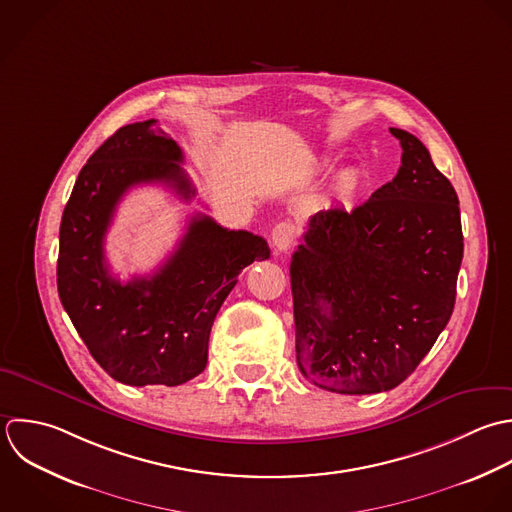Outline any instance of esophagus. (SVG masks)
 Returning <instances> with one entry per match:
<instances>
[{
	"instance_id": "obj_1",
	"label": "esophagus",
	"mask_w": 512,
	"mask_h": 512,
	"mask_svg": "<svg viewBox=\"0 0 512 512\" xmlns=\"http://www.w3.org/2000/svg\"><path fill=\"white\" fill-rule=\"evenodd\" d=\"M271 241H273V247L277 251H281V253L289 251L297 241V227L291 221L277 223L273 233H271Z\"/></svg>"
}]
</instances>
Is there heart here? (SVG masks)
I'll return each mask as SVG.
<instances>
[{
  "label": "heart",
  "instance_id": "1",
  "mask_svg": "<svg viewBox=\"0 0 512 512\" xmlns=\"http://www.w3.org/2000/svg\"><path fill=\"white\" fill-rule=\"evenodd\" d=\"M357 183H359V175L355 173V171H343L339 177H337V191L339 193H351V191H355V187H357Z\"/></svg>",
  "mask_w": 512,
  "mask_h": 512
}]
</instances>
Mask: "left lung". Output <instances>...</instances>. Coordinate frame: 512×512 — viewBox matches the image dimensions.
Wrapping results in <instances>:
<instances>
[{"label":"left lung","mask_w":512,"mask_h":512,"mask_svg":"<svg viewBox=\"0 0 512 512\" xmlns=\"http://www.w3.org/2000/svg\"><path fill=\"white\" fill-rule=\"evenodd\" d=\"M401 167L353 211L309 219L291 259L297 365L313 385L371 395L401 385L447 327L463 261L459 197L409 131Z\"/></svg>","instance_id":"8db88e82"}]
</instances>
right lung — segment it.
<instances>
[{
	"label": "right lung",
	"mask_w": 512,
	"mask_h": 512,
	"mask_svg": "<svg viewBox=\"0 0 512 512\" xmlns=\"http://www.w3.org/2000/svg\"><path fill=\"white\" fill-rule=\"evenodd\" d=\"M155 119L117 129L77 175L59 227L57 291L91 357L131 387H175L203 373L213 321L253 261L269 259L263 237L195 215L175 253L151 277L121 283L105 261V233L133 185L163 183L195 197L181 147Z\"/></svg>",
	"instance_id": "1"
}]
</instances>
